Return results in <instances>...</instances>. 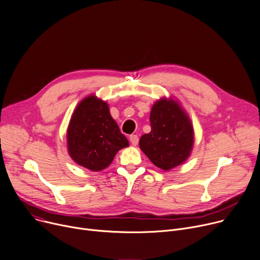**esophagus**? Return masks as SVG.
<instances>
[{
	"mask_svg": "<svg viewBox=\"0 0 260 260\" xmlns=\"http://www.w3.org/2000/svg\"><path fill=\"white\" fill-rule=\"evenodd\" d=\"M130 143L132 144V146H137V144H138V136L135 135V134L131 135L130 136Z\"/></svg>",
	"mask_w": 260,
	"mask_h": 260,
	"instance_id": "esophagus-1",
	"label": "esophagus"
}]
</instances>
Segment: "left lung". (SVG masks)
<instances>
[{
  "label": "left lung",
  "instance_id": "1",
  "mask_svg": "<svg viewBox=\"0 0 260 260\" xmlns=\"http://www.w3.org/2000/svg\"><path fill=\"white\" fill-rule=\"evenodd\" d=\"M151 132L139 139V148L157 168L170 171L184 164L192 151L194 133L190 118L173 96L161 98L150 113Z\"/></svg>",
  "mask_w": 260,
  "mask_h": 260
}]
</instances>
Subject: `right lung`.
<instances>
[{
	"mask_svg": "<svg viewBox=\"0 0 260 260\" xmlns=\"http://www.w3.org/2000/svg\"><path fill=\"white\" fill-rule=\"evenodd\" d=\"M67 145L77 165L100 172L110 166L116 153L128 147L129 142L112 118L108 104L89 94L79 102L72 114Z\"/></svg>",
	"mask_w": 260,
	"mask_h": 260,
	"instance_id": "obj_1",
	"label": "right lung"
}]
</instances>
